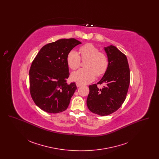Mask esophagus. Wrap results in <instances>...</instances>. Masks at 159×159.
Instances as JSON below:
<instances>
[{
  "label": "esophagus",
  "instance_id": "34e87169",
  "mask_svg": "<svg viewBox=\"0 0 159 159\" xmlns=\"http://www.w3.org/2000/svg\"><path fill=\"white\" fill-rule=\"evenodd\" d=\"M81 86H82V84H80V83H76V86H77V88H79V87H80Z\"/></svg>",
  "mask_w": 159,
  "mask_h": 159
}]
</instances>
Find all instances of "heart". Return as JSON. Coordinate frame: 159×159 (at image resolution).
<instances>
[{
	"instance_id": "b5f03b06",
	"label": "heart",
	"mask_w": 159,
	"mask_h": 159,
	"mask_svg": "<svg viewBox=\"0 0 159 159\" xmlns=\"http://www.w3.org/2000/svg\"><path fill=\"white\" fill-rule=\"evenodd\" d=\"M79 53L71 51L67 55V61L71 70H76L80 65V58L84 64V69H80L71 74V79L80 84L91 83L97 76H102L106 73L108 66V59L106 53L99 52L98 48L88 43L79 49Z\"/></svg>"
}]
</instances>
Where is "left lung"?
<instances>
[{
    "label": "left lung",
    "instance_id": "1",
    "mask_svg": "<svg viewBox=\"0 0 159 159\" xmlns=\"http://www.w3.org/2000/svg\"><path fill=\"white\" fill-rule=\"evenodd\" d=\"M108 66L104 75L97 84H91L86 101L91 112L107 116L117 111L124 102L130 83V70L126 56L116 46L104 48ZM98 84H104L102 89Z\"/></svg>",
    "mask_w": 159,
    "mask_h": 159
}]
</instances>
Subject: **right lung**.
Wrapping results in <instances>:
<instances>
[{"label":"right lung","mask_w":159,"mask_h":159,"mask_svg":"<svg viewBox=\"0 0 159 159\" xmlns=\"http://www.w3.org/2000/svg\"><path fill=\"white\" fill-rule=\"evenodd\" d=\"M82 43L76 39H62L43 46L33 61L29 71L30 91L34 103L49 113L65 111L77 89L67 84L70 73L68 53Z\"/></svg>","instance_id":"1"}]
</instances>
